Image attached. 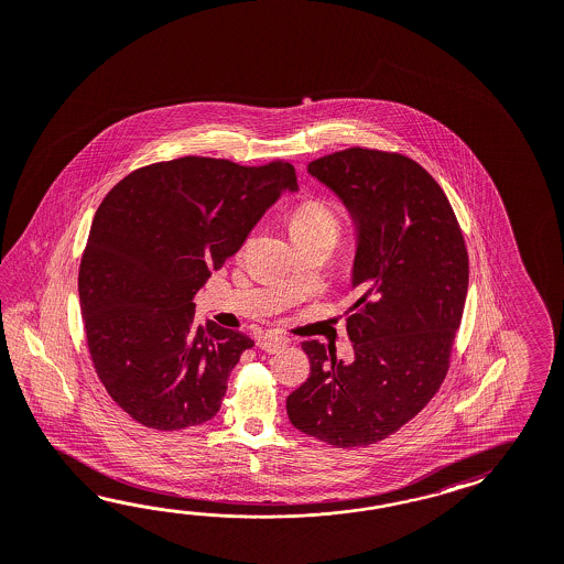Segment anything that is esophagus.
I'll return each instance as SVG.
<instances>
[{
    "label": "esophagus",
    "mask_w": 564,
    "mask_h": 564,
    "mask_svg": "<svg viewBox=\"0 0 564 564\" xmlns=\"http://www.w3.org/2000/svg\"><path fill=\"white\" fill-rule=\"evenodd\" d=\"M257 346L264 350V352H269V355H276V352H281L288 346V340L281 338V336H267L264 334V336L257 340Z\"/></svg>",
    "instance_id": "34e87169"
}]
</instances>
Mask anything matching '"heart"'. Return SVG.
I'll list each match as a JSON object with an SVG mask.
<instances>
[{
  "instance_id": "1",
  "label": "heart",
  "mask_w": 564,
  "mask_h": 564,
  "mask_svg": "<svg viewBox=\"0 0 564 564\" xmlns=\"http://www.w3.org/2000/svg\"><path fill=\"white\" fill-rule=\"evenodd\" d=\"M289 232L295 245L302 242H328L334 247L343 232V221L328 199L307 197L291 209Z\"/></svg>"
}]
</instances>
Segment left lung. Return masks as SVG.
Returning <instances> with one entry per match:
<instances>
[{
	"label": "left lung",
	"instance_id": "left-lung-1",
	"mask_svg": "<svg viewBox=\"0 0 564 564\" xmlns=\"http://www.w3.org/2000/svg\"><path fill=\"white\" fill-rule=\"evenodd\" d=\"M307 171L357 221L346 330L355 360L303 343L310 377L288 398L291 424L336 448L391 436L438 393L468 289L460 224L438 183L410 156L352 147Z\"/></svg>",
	"mask_w": 564,
	"mask_h": 564
}]
</instances>
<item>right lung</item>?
<instances>
[{"instance_id": "1", "label": "right lung", "mask_w": 564, "mask_h": 564, "mask_svg": "<svg viewBox=\"0 0 564 564\" xmlns=\"http://www.w3.org/2000/svg\"><path fill=\"white\" fill-rule=\"evenodd\" d=\"M283 189H297L283 159L247 166L192 154L140 166L97 207L79 264L87 348L138 424L173 432L220 410L254 343L214 322L195 326L193 295Z\"/></svg>"}]
</instances>
